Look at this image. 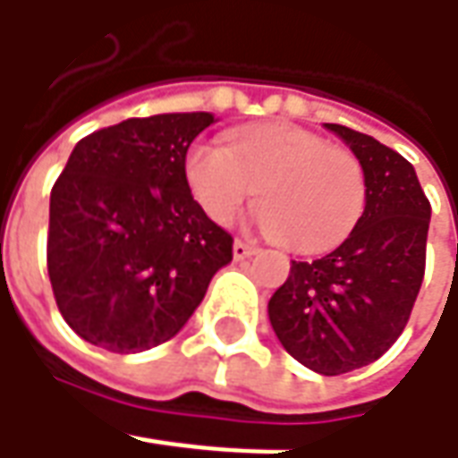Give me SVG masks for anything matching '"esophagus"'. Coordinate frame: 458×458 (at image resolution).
Listing matches in <instances>:
<instances>
[{
    "instance_id": "esophagus-1",
    "label": "esophagus",
    "mask_w": 458,
    "mask_h": 458,
    "mask_svg": "<svg viewBox=\"0 0 458 458\" xmlns=\"http://www.w3.org/2000/svg\"><path fill=\"white\" fill-rule=\"evenodd\" d=\"M257 252V244L252 242H244V239H237L234 242V259H247Z\"/></svg>"
}]
</instances>
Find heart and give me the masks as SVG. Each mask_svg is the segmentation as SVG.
<instances>
[{
  "mask_svg": "<svg viewBox=\"0 0 458 458\" xmlns=\"http://www.w3.org/2000/svg\"><path fill=\"white\" fill-rule=\"evenodd\" d=\"M185 178L216 224L237 221L259 193L270 237L306 255L342 244L367 203L360 157L295 124L239 132L229 148L201 142L185 157Z\"/></svg>",
  "mask_w": 458,
  "mask_h": 458,
  "instance_id": "1",
  "label": "heart"
}]
</instances>
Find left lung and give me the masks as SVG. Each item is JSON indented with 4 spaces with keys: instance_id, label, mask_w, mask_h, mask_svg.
I'll return each mask as SVG.
<instances>
[{
    "instance_id": "1",
    "label": "left lung",
    "mask_w": 458,
    "mask_h": 458,
    "mask_svg": "<svg viewBox=\"0 0 458 458\" xmlns=\"http://www.w3.org/2000/svg\"><path fill=\"white\" fill-rule=\"evenodd\" d=\"M326 127L361 160L367 206L334 252L293 262L267 313L293 360L334 377L379 360L403 334L426 275L431 203L400 152L344 124Z\"/></svg>"
}]
</instances>
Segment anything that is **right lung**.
Instances as JSON below:
<instances>
[{"instance_id":"obj_1","label":"right lung","mask_w":458,"mask_h":458,"mask_svg":"<svg viewBox=\"0 0 458 458\" xmlns=\"http://www.w3.org/2000/svg\"><path fill=\"white\" fill-rule=\"evenodd\" d=\"M214 114H155L97 130L50 191L47 275L81 339L132 354L173 339L234 239L203 214L185 178L191 142Z\"/></svg>"}]
</instances>
